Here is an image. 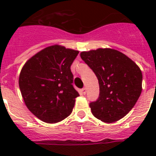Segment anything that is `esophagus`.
I'll return each instance as SVG.
<instances>
[{"label": "esophagus", "instance_id": "1", "mask_svg": "<svg viewBox=\"0 0 156 156\" xmlns=\"http://www.w3.org/2000/svg\"><path fill=\"white\" fill-rule=\"evenodd\" d=\"M81 92H82L83 95H86V93H87V89H86V87H83V89L81 90Z\"/></svg>", "mask_w": 156, "mask_h": 156}]
</instances>
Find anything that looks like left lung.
Instances as JSON below:
<instances>
[{
  "mask_svg": "<svg viewBox=\"0 0 156 156\" xmlns=\"http://www.w3.org/2000/svg\"><path fill=\"white\" fill-rule=\"evenodd\" d=\"M80 56L99 81V98L90 103L94 116L105 123L123 118L142 92L140 68L125 54L112 48L82 52Z\"/></svg>",
  "mask_w": 156,
  "mask_h": 156,
  "instance_id": "1",
  "label": "left lung"
}]
</instances>
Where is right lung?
<instances>
[{
	"mask_svg": "<svg viewBox=\"0 0 156 156\" xmlns=\"http://www.w3.org/2000/svg\"><path fill=\"white\" fill-rule=\"evenodd\" d=\"M78 51L52 45L30 57L20 72L18 84L27 108L46 123L69 116L79 94L73 88L70 66Z\"/></svg>",
	"mask_w": 156,
	"mask_h": 156,
	"instance_id": "1",
	"label": "right lung"
}]
</instances>
